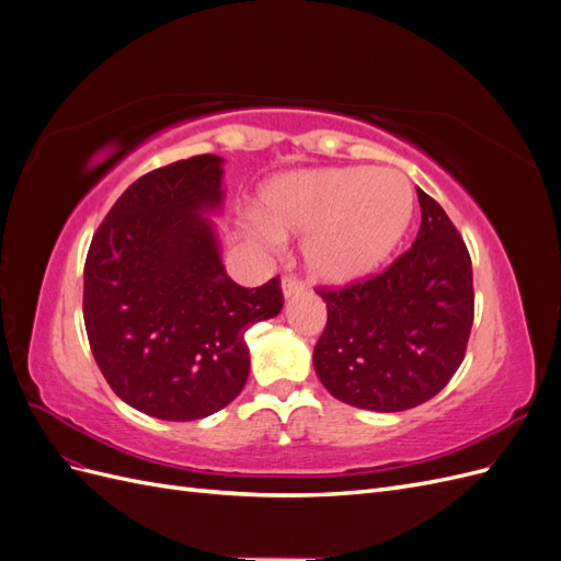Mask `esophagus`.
<instances>
[{
  "instance_id": "1",
  "label": "esophagus",
  "mask_w": 561,
  "mask_h": 561,
  "mask_svg": "<svg viewBox=\"0 0 561 561\" xmlns=\"http://www.w3.org/2000/svg\"><path fill=\"white\" fill-rule=\"evenodd\" d=\"M283 295H285V299H290V297H295V295H299V293H304V287H307V285H304V280L301 278H297V276H285L283 278Z\"/></svg>"
}]
</instances>
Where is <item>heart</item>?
<instances>
[{
    "instance_id": "b5f03b06",
    "label": "heart",
    "mask_w": 561,
    "mask_h": 561,
    "mask_svg": "<svg viewBox=\"0 0 561 561\" xmlns=\"http://www.w3.org/2000/svg\"><path fill=\"white\" fill-rule=\"evenodd\" d=\"M257 239L304 236L309 274L328 285L360 280L390 257L412 225V184L393 168H318L271 180L260 194Z\"/></svg>"
}]
</instances>
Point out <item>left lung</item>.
I'll list each match as a JSON object with an SVG mask.
<instances>
[{
  "label": "left lung",
  "mask_w": 561,
  "mask_h": 561,
  "mask_svg": "<svg viewBox=\"0 0 561 561\" xmlns=\"http://www.w3.org/2000/svg\"><path fill=\"white\" fill-rule=\"evenodd\" d=\"M414 245L377 276L322 287L328 325L316 375L346 404L402 412L443 390L466 358L474 318L472 264L447 213L416 190Z\"/></svg>",
  "instance_id": "8db88e82"
}]
</instances>
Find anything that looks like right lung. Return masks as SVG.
<instances>
[{"label": "right lung", "instance_id": "1", "mask_svg": "<svg viewBox=\"0 0 561 561\" xmlns=\"http://www.w3.org/2000/svg\"><path fill=\"white\" fill-rule=\"evenodd\" d=\"M222 159L157 168L116 198L83 266V322L114 393L165 421L210 416L250 375L245 330L283 309L280 280L233 283L203 213L222 203Z\"/></svg>", "mask_w": 561, "mask_h": 561}]
</instances>
